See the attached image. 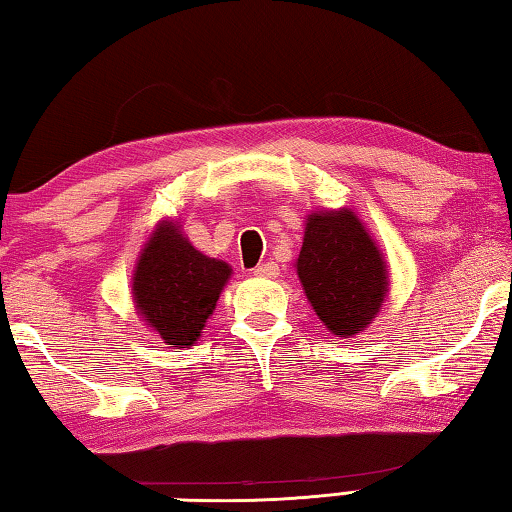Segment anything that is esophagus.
<instances>
[{"label": "esophagus", "mask_w": 512, "mask_h": 512, "mask_svg": "<svg viewBox=\"0 0 512 512\" xmlns=\"http://www.w3.org/2000/svg\"><path fill=\"white\" fill-rule=\"evenodd\" d=\"M253 273L257 277H277V273H280V266H277L275 262H266V264L255 266Z\"/></svg>", "instance_id": "obj_1"}]
</instances>
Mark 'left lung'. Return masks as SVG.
I'll use <instances>...</instances> for the list:
<instances>
[{
	"mask_svg": "<svg viewBox=\"0 0 512 512\" xmlns=\"http://www.w3.org/2000/svg\"><path fill=\"white\" fill-rule=\"evenodd\" d=\"M295 266L315 313L338 338L367 329L389 291L383 253L347 208L311 212Z\"/></svg>",
	"mask_w": 512,
	"mask_h": 512,
	"instance_id": "left-lung-1",
	"label": "left lung"
}]
</instances>
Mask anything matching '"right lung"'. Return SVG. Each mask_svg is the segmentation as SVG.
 Segmentation results:
<instances>
[{
  "label": "right lung",
  "mask_w": 512,
  "mask_h": 512,
  "mask_svg": "<svg viewBox=\"0 0 512 512\" xmlns=\"http://www.w3.org/2000/svg\"><path fill=\"white\" fill-rule=\"evenodd\" d=\"M230 273L226 262L199 253L181 235L179 221H163L138 257L132 282L136 311L167 345L192 347Z\"/></svg>",
  "instance_id": "obj_1"
}]
</instances>
